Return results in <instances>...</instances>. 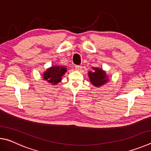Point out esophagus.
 <instances>
[{
	"label": "esophagus",
	"mask_w": 151,
	"mask_h": 151,
	"mask_svg": "<svg viewBox=\"0 0 151 151\" xmlns=\"http://www.w3.org/2000/svg\"><path fill=\"white\" fill-rule=\"evenodd\" d=\"M75 68H76V70H81L82 69V66L80 65H76Z\"/></svg>",
	"instance_id": "1"
}]
</instances>
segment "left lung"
<instances>
[{"label":"left lung","mask_w":151,"mask_h":151,"mask_svg":"<svg viewBox=\"0 0 151 151\" xmlns=\"http://www.w3.org/2000/svg\"><path fill=\"white\" fill-rule=\"evenodd\" d=\"M92 69L93 70L89 71L88 73V77L90 78L92 85L95 87H100L108 83L109 78L105 70L99 67H93Z\"/></svg>","instance_id":"obj_1"}]
</instances>
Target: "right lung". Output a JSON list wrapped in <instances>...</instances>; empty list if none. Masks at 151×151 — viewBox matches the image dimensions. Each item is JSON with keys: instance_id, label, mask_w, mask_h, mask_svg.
I'll return each mask as SVG.
<instances>
[{"instance_id": "add662e5", "label": "right lung", "mask_w": 151, "mask_h": 151, "mask_svg": "<svg viewBox=\"0 0 151 151\" xmlns=\"http://www.w3.org/2000/svg\"><path fill=\"white\" fill-rule=\"evenodd\" d=\"M67 70L65 66L62 65H53L48 68L42 74L44 81H47L52 85H57L62 80L63 76Z\"/></svg>"}]
</instances>
